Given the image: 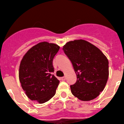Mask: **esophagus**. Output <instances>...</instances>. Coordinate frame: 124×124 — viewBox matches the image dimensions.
<instances>
[{
    "instance_id": "1",
    "label": "esophagus",
    "mask_w": 124,
    "mask_h": 124,
    "mask_svg": "<svg viewBox=\"0 0 124 124\" xmlns=\"http://www.w3.org/2000/svg\"><path fill=\"white\" fill-rule=\"evenodd\" d=\"M66 77H63L61 78V80H66Z\"/></svg>"
}]
</instances>
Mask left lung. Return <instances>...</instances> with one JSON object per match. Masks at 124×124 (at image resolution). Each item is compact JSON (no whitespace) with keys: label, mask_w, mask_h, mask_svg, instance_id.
I'll use <instances>...</instances> for the list:
<instances>
[{"label":"left lung","mask_w":124,"mask_h":124,"mask_svg":"<svg viewBox=\"0 0 124 124\" xmlns=\"http://www.w3.org/2000/svg\"><path fill=\"white\" fill-rule=\"evenodd\" d=\"M77 75L70 85L72 94L82 101L93 100L105 88L109 77V62L106 55L85 40H75L63 46Z\"/></svg>","instance_id":"obj_1"}]
</instances>
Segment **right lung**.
Returning <instances> with one entry per match:
<instances>
[{
  "mask_svg": "<svg viewBox=\"0 0 124 124\" xmlns=\"http://www.w3.org/2000/svg\"><path fill=\"white\" fill-rule=\"evenodd\" d=\"M60 49L56 44L41 42L26 53L20 61L18 77L28 98L43 104L56 93L60 81L52 75L53 60Z\"/></svg>",
  "mask_w": 124,
  "mask_h": 124,
  "instance_id": "add662e5",
  "label": "right lung"
}]
</instances>
